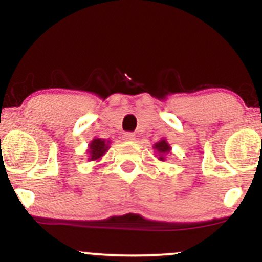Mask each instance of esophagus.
<instances>
[{"mask_svg":"<svg viewBox=\"0 0 262 262\" xmlns=\"http://www.w3.org/2000/svg\"><path fill=\"white\" fill-rule=\"evenodd\" d=\"M123 139L127 141H133L135 139V135L133 133H130V132H125V133L123 134Z\"/></svg>","mask_w":262,"mask_h":262,"instance_id":"obj_1","label":"esophagus"}]
</instances>
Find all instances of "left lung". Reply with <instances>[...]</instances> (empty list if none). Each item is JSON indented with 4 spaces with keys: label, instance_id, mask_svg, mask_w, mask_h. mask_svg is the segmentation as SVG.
Masks as SVG:
<instances>
[{
    "label": "left lung",
    "instance_id": "obj_1",
    "mask_svg": "<svg viewBox=\"0 0 262 262\" xmlns=\"http://www.w3.org/2000/svg\"><path fill=\"white\" fill-rule=\"evenodd\" d=\"M154 149L158 150V151L161 154L160 160H164V158H162V154H164V152H169L170 151L169 144H167L165 140H161V141H159V143H156Z\"/></svg>",
    "mask_w": 262,
    "mask_h": 262
}]
</instances>
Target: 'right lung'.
<instances>
[{
	"label": "right lung",
	"mask_w": 262,
	"mask_h": 262,
	"mask_svg": "<svg viewBox=\"0 0 262 262\" xmlns=\"http://www.w3.org/2000/svg\"><path fill=\"white\" fill-rule=\"evenodd\" d=\"M108 149V144L106 143V140H102V139H93L90 144V150H89V154H90V160H97L100 159L104 152L107 151Z\"/></svg>",
	"instance_id": "right-lung-1"
}]
</instances>
